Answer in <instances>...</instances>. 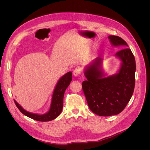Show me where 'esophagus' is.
<instances>
[{
    "instance_id": "esophagus-1",
    "label": "esophagus",
    "mask_w": 150,
    "mask_h": 150,
    "mask_svg": "<svg viewBox=\"0 0 150 150\" xmlns=\"http://www.w3.org/2000/svg\"><path fill=\"white\" fill-rule=\"evenodd\" d=\"M74 75L76 77H79L81 75V70L79 68H76L74 70Z\"/></svg>"
}]
</instances>
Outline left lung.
Instances as JSON below:
<instances>
[{
	"mask_svg": "<svg viewBox=\"0 0 150 150\" xmlns=\"http://www.w3.org/2000/svg\"><path fill=\"white\" fill-rule=\"evenodd\" d=\"M108 39L112 46L122 49L115 54L121 61L119 72L105 77L101 68L103 59L97 57L86 67L87 80L82 83L90 109L105 117L119 114L127 105L134 89L136 72L135 58L127 43L119 36L110 35Z\"/></svg>",
	"mask_w": 150,
	"mask_h": 150,
	"instance_id": "1",
	"label": "left lung"
}]
</instances>
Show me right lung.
Listing matches in <instances>:
<instances>
[{
    "instance_id": "1",
    "label": "right lung",
    "mask_w": 150,
    "mask_h": 150,
    "mask_svg": "<svg viewBox=\"0 0 150 150\" xmlns=\"http://www.w3.org/2000/svg\"><path fill=\"white\" fill-rule=\"evenodd\" d=\"M72 72H69L63 75L58 80L53 93L50 109L49 111L45 114H38L28 112L23 109L22 107L17 103V101L14 100L16 105L23 114L33 120L40 122H48L54 120L59 115L62 111L64 92L72 81Z\"/></svg>"
}]
</instances>
